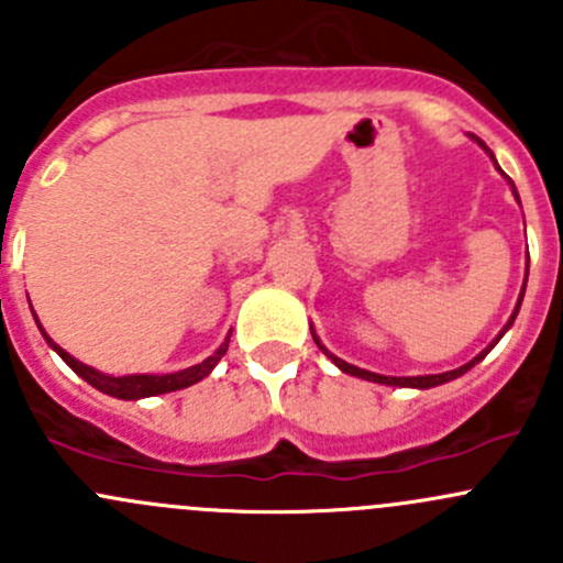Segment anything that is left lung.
I'll list each match as a JSON object with an SVG mask.
<instances>
[{
    "mask_svg": "<svg viewBox=\"0 0 563 563\" xmlns=\"http://www.w3.org/2000/svg\"><path fill=\"white\" fill-rule=\"evenodd\" d=\"M512 187H515V185H512ZM515 196H518V192H515ZM526 280H528V275H526ZM523 291H526V286H523ZM520 302H523V294H520ZM518 310H520V305H518V308H515V313H512V318H509V323H507V327H504V332H507V329L512 327V321H515V316H518ZM504 332H501V334H504ZM501 334H498V338H501ZM498 338H496V340H498ZM313 340H316V345H318V349H321L323 354H327L329 360H332L334 365L340 367V371H343V373H349V376H360V378H365V382H376V384H389V387H417V389H430V387H439V384H444V382H452V378L463 376V373L468 371V367H474L476 362H479L482 356H485L487 351L493 349V345H490V349H487V351H482V354L476 356V360H471L468 365L457 367V371H450V373H439V376H411V378H395V376H378V373L362 371V367H354V365H349V362H343V360H338V356H334V354H329V351L323 349V345H321V340H318L316 334H313Z\"/></svg>",
    "mask_w": 563,
    "mask_h": 563,
    "instance_id": "left-lung-1",
    "label": "left lung"
}]
</instances>
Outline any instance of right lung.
Here are the masks:
<instances>
[{"mask_svg":"<svg viewBox=\"0 0 563 563\" xmlns=\"http://www.w3.org/2000/svg\"><path fill=\"white\" fill-rule=\"evenodd\" d=\"M45 334V332H43ZM45 340H48L51 349L56 351V354L62 356V360L67 362V365L73 367V371L78 373V376L84 378V382L92 384L95 389L106 391V395H113V397H122V400H139V397H152V395H163V391H176V389H185L190 387V384L201 382V378H207L209 373H212V367L218 365L220 356L229 351V340H225L223 345H220L218 351H214L209 360H203L201 365L196 367H187V371H179V373H168V376H122V378H113V376H103V373L92 371V367L81 365L78 360H73L67 351H62L59 345L54 343V340L45 334Z\"/></svg>","mask_w":563,"mask_h":563,"instance_id":"1","label":"right lung"}]
</instances>
